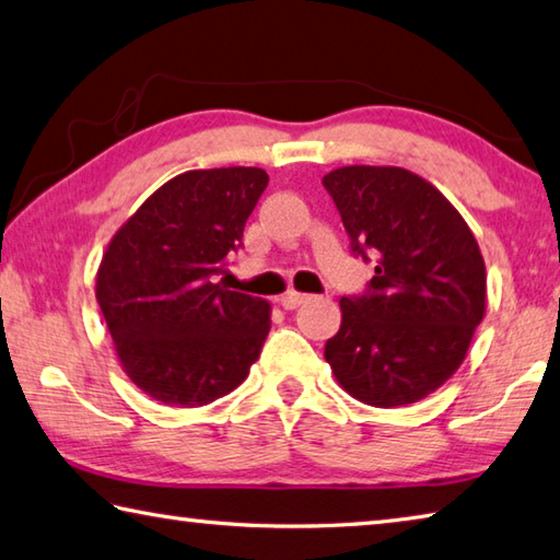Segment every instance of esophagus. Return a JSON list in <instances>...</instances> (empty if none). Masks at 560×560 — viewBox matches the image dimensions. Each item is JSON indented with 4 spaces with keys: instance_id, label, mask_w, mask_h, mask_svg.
Returning <instances> with one entry per match:
<instances>
[{
    "instance_id": "34e87169",
    "label": "esophagus",
    "mask_w": 560,
    "mask_h": 560,
    "mask_svg": "<svg viewBox=\"0 0 560 560\" xmlns=\"http://www.w3.org/2000/svg\"><path fill=\"white\" fill-rule=\"evenodd\" d=\"M308 301V296L306 293H299V291H289V293H283L281 296V306L287 308V311H293V308H299L301 303H306Z\"/></svg>"
}]
</instances>
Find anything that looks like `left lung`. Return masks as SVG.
<instances>
[{
	"mask_svg": "<svg viewBox=\"0 0 560 560\" xmlns=\"http://www.w3.org/2000/svg\"><path fill=\"white\" fill-rule=\"evenodd\" d=\"M323 186L352 252L374 259L368 291L340 299L342 323L325 360L358 401H419L453 377L485 318L477 240L448 198L406 168L342 166Z\"/></svg>",
	"mask_w": 560,
	"mask_h": 560,
	"instance_id": "8db88e82",
	"label": "left lung"
}]
</instances>
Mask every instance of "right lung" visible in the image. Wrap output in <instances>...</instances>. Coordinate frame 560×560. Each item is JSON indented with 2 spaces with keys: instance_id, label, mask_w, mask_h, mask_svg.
<instances>
[{
  "instance_id": "right-lung-1",
  "label": "right lung",
  "mask_w": 560,
  "mask_h": 560,
  "mask_svg": "<svg viewBox=\"0 0 560 560\" xmlns=\"http://www.w3.org/2000/svg\"><path fill=\"white\" fill-rule=\"evenodd\" d=\"M252 166L186 171L112 237L95 296L127 377L166 406H206L247 380L269 303L215 283L267 188Z\"/></svg>"
}]
</instances>
